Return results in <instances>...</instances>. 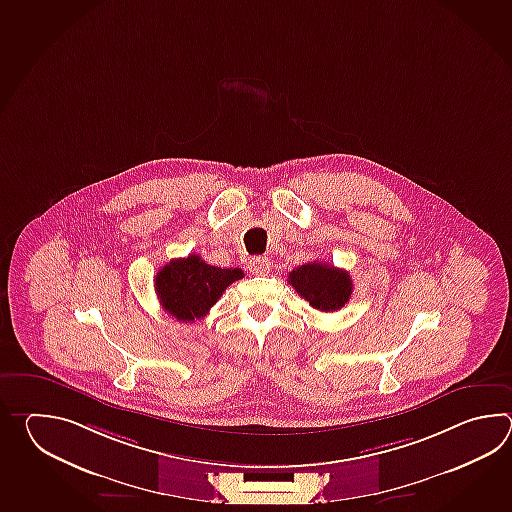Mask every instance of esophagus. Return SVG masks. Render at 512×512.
<instances>
[{
    "instance_id": "1",
    "label": "esophagus",
    "mask_w": 512,
    "mask_h": 512,
    "mask_svg": "<svg viewBox=\"0 0 512 512\" xmlns=\"http://www.w3.org/2000/svg\"><path fill=\"white\" fill-rule=\"evenodd\" d=\"M249 269L256 276H265L271 271V260L267 256H256V258H252Z\"/></svg>"
}]
</instances>
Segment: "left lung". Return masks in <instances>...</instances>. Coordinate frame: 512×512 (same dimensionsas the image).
Instances as JSON below:
<instances>
[{"instance_id": "obj_1", "label": "left lung", "mask_w": 512, "mask_h": 512, "mask_svg": "<svg viewBox=\"0 0 512 512\" xmlns=\"http://www.w3.org/2000/svg\"><path fill=\"white\" fill-rule=\"evenodd\" d=\"M287 282L311 307L333 313L348 304L353 282L348 271L327 265L324 261H309L289 272Z\"/></svg>"}]
</instances>
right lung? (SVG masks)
I'll list each match as a JSON object with an SVG mask.
<instances>
[{
    "label": "right lung",
    "mask_w": 512,
    "mask_h": 512,
    "mask_svg": "<svg viewBox=\"0 0 512 512\" xmlns=\"http://www.w3.org/2000/svg\"><path fill=\"white\" fill-rule=\"evenodd\" d=\"M243 278L241 269L208 265L197 254L166 263L155 276V293L166 313L179 322H196L207 315L230 283Z\"/></svg>",
    "instance_id": "right-lung-1"
}]
</instances>
